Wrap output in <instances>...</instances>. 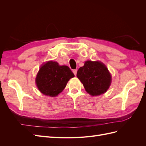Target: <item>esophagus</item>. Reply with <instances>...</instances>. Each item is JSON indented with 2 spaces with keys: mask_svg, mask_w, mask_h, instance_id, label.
Here are the masks:
<instances>
[{
  "mask_svg": "<svg viewBox=\"0 0 146 146\" xmlns=\"http://www.w3.org/2000/svg\"><path fill=\"white\" fill-rule=\"evenodd\" d=\"M73 72H74L75 76H76V75H77V69H76L73 70Z\"/></svg>",
  "mask_w": 146,
  "mask_h": 146,
  "instance_id": "obj_1",
  "label": "esophagus"
}]
</instances>
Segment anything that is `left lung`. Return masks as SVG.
<instances>
[{"label":"left lung","instance_id":"left-lung-1","mask_svg":"<svg viewBox=\"0 0 146 146\" xmlns=\"http://www.w3.org/2000/svg\"><path fill=\"white\" fill-rule=\"evenodd\" d=\"M77 77L86 91L92 96L105 93L111 82V74L100 61H85L84 66L78 69Z\"/></svg>","mask_w":146,"mask_h":146}]
</instances>
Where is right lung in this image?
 I'll list each match as a JSON object with an SVG mask.
<instances>
[{"label": "right lung", "instance_id": "1", "mask_svg": "<svg viewBox=\"0 0 146 146\" xmlns=\"http://www.w3.org/2000/svg\"><path fill=\"white\" fill-rule=\"evenodd\" d=\"M74 74L67 66H60L55 61L43 64L36 77L38 90L46 96L55 97L64 89L66 84Z\"/></svg>", "mask_w": 146, "mask_h": 146}]
</instances>
